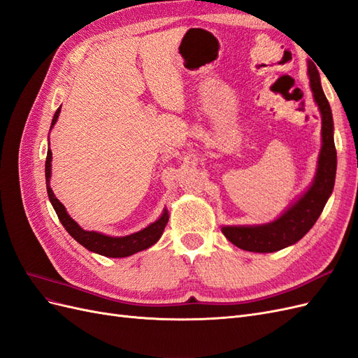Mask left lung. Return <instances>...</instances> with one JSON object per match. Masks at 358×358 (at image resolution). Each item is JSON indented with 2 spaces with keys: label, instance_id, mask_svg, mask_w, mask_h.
Segmentation results:
<instances>
[{
  "label": "left lung",
  "instance_id": "1",
  "mask_svg": "<svg viewBox=\"0 0 358 358\" xmlns=\"http://www.w3.org/2000/svg\"><path fill=\"white\" fill-rule=\"evenodd\" d=\"M310 90L321 112L322 146L315 180L294 206L273 222L251 227H222L224 236L237 248L251 252H275L294 245L317 222L334 187L336 148L333 140V116L324 95L317 67H309Z\"/></svg>",
  "mask_w": 358,
  "mask_h": 358
}]
</instances>
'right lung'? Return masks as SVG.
Segmentation results:
<instances>
[{"mask_svg": "<svg viewBox=\"0 0 358 358\" xmlns=\"http://www.w3.org/2000/svg\"><path fill=\"white\" fill-rule=\"evenodd\" d=\"M59 112H61V107L55 112V115H53L50 128L55 125L57 119L59 116ZM50 161H52V150L48 149L46 170H45L46 171L48 196L53 206V209H55V212L58 215L61 224L66 227L69 234L71 237H74V241H78L82 246L90 249V251H92V252H96V254L104 255V257H112V258H122V257L133 255V254H136L138 251H143V249L152 246L154 243L158 242V239L161 237L162 231H164L166 224L169 221L167 210H164V213H162V216L158 221L146 227L145 230L125 236V237H110V236H104V234L96 233V231H86V230L80 229V227L70 218V215L66 212L64 204L55 196H53V192L50 189V185H49L50 183L49 182Z\"/></svg>", "mask_w": 358, "mask_h": 358, "instance_id": "add662e5", "label": "right lung"}]
</instances>
